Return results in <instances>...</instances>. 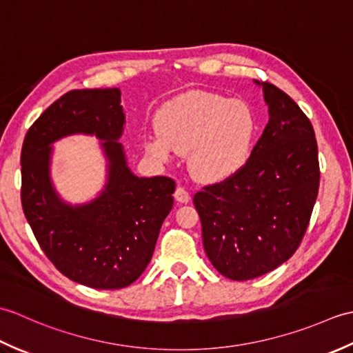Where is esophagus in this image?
<instances>
[{"instance_id":"34e87169","label":"esophagus","mask_w":353,"mask_h":353,"mask_svg":"<svg viewBox=\"0 0 353 353\" xmlns=\"http://www.w3.org/2000/svg\"><path fill=\"white\" fill-rule=\"evenodd\" d=\"M174 199L177 201H181V203H188V201L191 200V196H190V192L183 188V186H177V190L174 192Z\"/></svg>"}]
</instances>
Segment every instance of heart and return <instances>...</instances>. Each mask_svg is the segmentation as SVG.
<instances>
[{"label": "heart", "mask_w": 353, "mask_h": 353, "mask_svg": "<svg viewBox=\"0 0 353 353\" xmlns=\"http://www.w3.org/2000/svg\"><path fill=\"white\" fill-rule=\"evenodd\" d=\"M157 132L145 138L147 152L167 161L172 152H190V168L201 181L234 176L249 161L256 137V118L239 100L192 91L165 104Z\"/></svg>", "instance_id": "b5f03b06"}]
</instances>
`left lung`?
I'll use <instances>...</instances> for the list:
<instances>
[{
    "label": "left lung",
    "instance_id": "8db88e82",
    "mask_svg": "<svg viewBox=\"0 0 353 353\" xmlns=\"http://www.w3.org/2000/svg\"><path fill=\"white\" fill-rule=\"evenodd\" d=\"M256 83L270 119L249 161L194 196L208 258L232 281L254 279L294 254L320 185L319 148L308 117L277 86Z\"/></svg>",
    "mask_w": 353,
    "mask_h": 353
}]
</instances>
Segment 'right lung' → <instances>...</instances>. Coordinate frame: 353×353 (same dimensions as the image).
Instances as JSON below:
<instances>
[{
  "mask_svg": "<svg viewBox=\"0 0 353 353\" xmlns=\"http://www.w3.org/2000/svg\"><path fill=\"white\" fill-rule=\"evenodd\" d=\"M119 103L118 88L66 92L30 127L21 152V203L37 243L62 274L97 290L129 287L144 273L174 201L172 179L138 177L127 167ZM76 132L105 141L108 182L99 198L72 207L50 183L49 145Z\"/></svg>",
  "mask_w": 353,
  "mask_h": 353,
  "instance_id": "1",
  "label": "right lung"
}]
</instances>
